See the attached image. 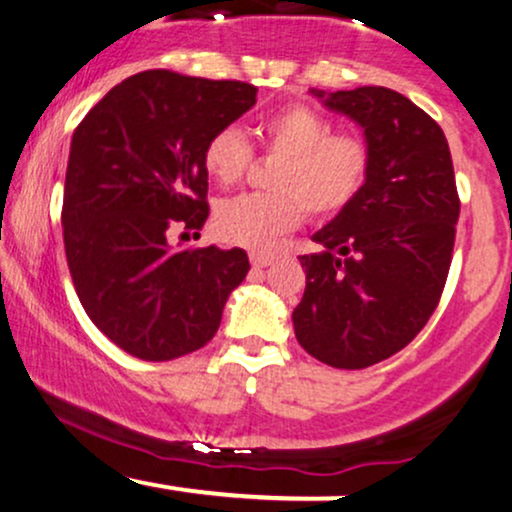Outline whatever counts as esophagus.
<instances>
[{"instance_id":"34e87169","label":"esophagus","mask_w":512,"mask_h":512,"mask_svg":"<svg viewBox=\"0 0 512 512\" xmlns=\"http://www.w3.org/2000/svg\"><path fill=\"white\" fill-rule=\"evenodd\" d=\"M276 257L269 255V252H250V262L252 267H269V264H274Z\"/></svg>"}]
</instances>
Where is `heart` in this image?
Returning a JSON list of instances; mask_svg holds the SVG:
<instances>
[{
	"mask_svg": "<svg viewBox=\"0 0 512 512\" xmlns=\"http://www.w3.org/2000/svg\"><path fill=\"white\" fill-rule=\"evenodd\" d=\"M257 134L267 156L279 161L269 175L272 195L221 199L211 228L223 243L267 248L301 223L303 209L334 216L366 185L368 146L351 134H332V122L305 105L269 115ZM250 161L252 149L238 127L216 129L204 144V170L223 187L238 182Z\"/></svg>",
	"mask_w": 512,
	"mask_h": 512,
	"instance_id": "b5f03b06",
	"label": "heart"
}]
</instances>
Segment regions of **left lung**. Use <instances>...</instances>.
I'll return each mask as SVG.
<instances>
[{
  "instance_id": "1",
  "label": "left lung",
  "mask_w": 512,
  "mask_h": 512,
  "mask_svg": "<svg viewBox=\"0 0 512 512\" xmlns=\"http://www.w3.org/2000/svg\"><path fill=\"white\" fill-rule=\"evenodd\" d=\"M310 93L363 129L370 168L349 207L298 257L305 293L293 310L298 344L332 368L358 370L404 349L443 293L460 216L443 129L385 86Z\"/></svg>"
}]
</instances>
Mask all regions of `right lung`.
<instances>
[{
	"instance_id": "obj_1",
	"label": "right lung",
	"mask_w": 512,
	"mask_h": 512,
	"mask_svg": "<svg viewBox=\"0 0 512 512\" xmlns=\"http://www.w3.org/2000/svg\"><path fill=\"white\" fill-rule=\"evenodd\" d=\"M257 101L243 81L134 74L88 110L64 180V252L76 296L110 342L142 361L202 349L243 284L245 250L173 248L209 216L204 144Z\"/></svg>"
}]
</instances>
